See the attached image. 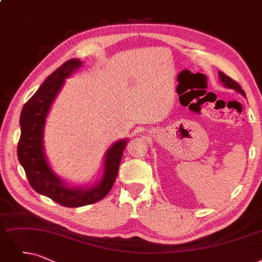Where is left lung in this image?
<instances>
[{
	"mask_svg": "<svg viewBox=\"0 0 262 262\" xmlns=\"http://www.w3.org/2000/svg\"><path fill=\"white\" fill-rule=\"evenodd\" d=\"M218 74H219V79H221L222 83H224L225 87L230 88V89H234L235 91H237L238 93H241V95L245 97L244 90L242 89V87H241L235 80H233L232 78H230L229 76H227L225 73H223V72H218Z\"/></svg>",
	"mask_w": 262,
	"mask_h": 262,
	"instance_id": "left-lung-1",
	"label": "left lung"
}]
</instances>
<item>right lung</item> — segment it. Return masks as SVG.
Instances as JSON below:
<instances>
[{"label":"right lung","instance_id":"1","mask_svg":"<svg viewBox=\"0 0 262 262\" xmlns=\"http://www.w3.org/2000/svg\"><path fill=\"white\" fill-rule=\"evenodd\" d=\"M82 62L71 59L46 78L25 104L20 115V135L17 155L33 189L67 207L96 203L105 196L116 180L127 140L114 143L104 157V173L100 183L92 187H68L52 172L44 151V125L52 102L66 81Z\"/></svg>","mask_w":262,"mask_h":262}]
</instances>
